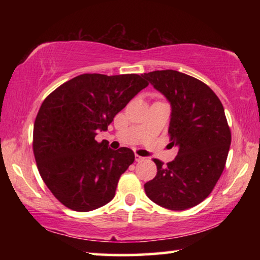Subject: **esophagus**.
Masks as SVG:
<instances>
[{"instance_id": "esophagus-1", "label": "esophagus", "mask_w": 260, "mask_h": 260, "mask_svg": "<svg viewBox=\"0 0 260 260\" xmlns=\"http://www.w3.org/2000/svg\"><path fill=\"white\" fill-rule=\"evenodd\" d=\"M135 160L136 161H142V160H144V157L138 155V153H135Z\"/></svg>"}]
</instances>
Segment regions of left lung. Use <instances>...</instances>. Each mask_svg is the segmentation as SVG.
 <instances>
[{
  "label": "left lung",
  "instance_id": "8db88e82",
  "mask_svg": "<svg viewBox=\"0 0 260 260\" xmlns=\"http://www.w3.org/2000/svg\"><path fill=\"white\" fill-rule=\"evenodd\" d=\"M142 76L170 102V141L179 148L166 165L153 159L157 174L144 190L165 209H190L210 195L225 169L232 141L225 110L208 85L188 74L161 70Z\"/></svg>",
  "mask_w": 260,
  "mask_h": 260
}]
</instances>
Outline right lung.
<instances>
[{"label":"right lung","mask_w":260,"mask_h":260,"mask_svg":"<svg viewBox=\"0 0 260 260\" xmlns=\"http://www.w3.org/2000/svg\"><path fill=\"white\" fill-rule=\"evenodd\" d=\"M149 85L139 74L86 73L71 79L43 101L33 128V152L46 186L61 204L78 212L99 209L114 197L134 152L112 150L98 131Z\"/></svg>","instance_id":"right-lung-1"}]
</instances>
